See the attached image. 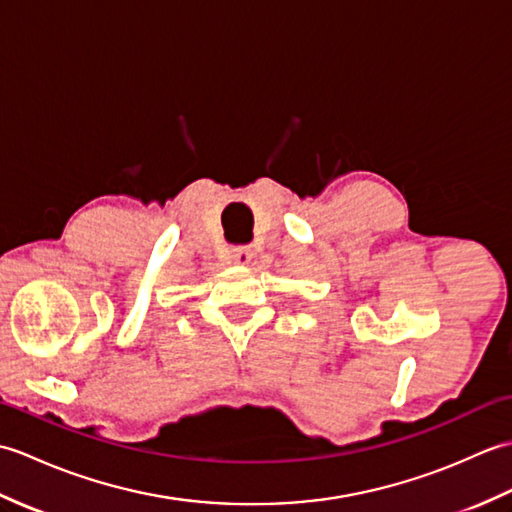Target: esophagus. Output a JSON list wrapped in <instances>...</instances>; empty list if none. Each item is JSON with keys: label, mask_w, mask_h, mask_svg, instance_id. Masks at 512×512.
<instances>
[{"label": "esophagus", "mask_w": 512, "mask_h": 512, "mask_svg": "<svg viewBox=\"0 0 512 512\" xmlns=\"http://www.w3.org/2000/svg\"><path fill=\"white\" fill-rule=\"evenodd\" d=\"M231 257L237 266H248L250 259H253V250H250L248 246H237V248H233Z\"/></svg>", "instance_id": "1"}]
</instances>
